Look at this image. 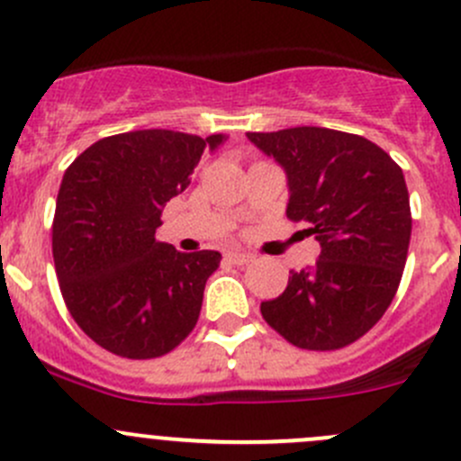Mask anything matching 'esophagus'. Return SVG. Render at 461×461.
Wrapping results in <instances>:
<instances>
[{
  "label": "esophagus",
  "instance_id": "34e87169",
  "mask_svg": "<svg viewBox=\"0 0 461 461\" xmlns=\"http://www.w3.org/2000/svg\"><path fill=\"white\" fill-rule=\"evenodd\" d=\"M225 258L230 260V263H234V265H248L249 260H252L249 254H240V252H230Z\"/></svg>",
  "mask_w": 461,
  "mask_h": 461
}]
</instances>
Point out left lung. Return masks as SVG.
Masks as SVG:
<instances>
[{"label":"left lung","instance_id":"left-lung-1","mask_svg":"<svg viewBox=\"0 0 461 461\" xmlns=\"http://www.w3.org/2000/svg\"><path fill=\"white\" fill-rule=\"evenodd\" d=\"M285 169L287 218L305 221L317 263L292 272L260 314L303 350H339L364 337L397 294L411 243L403 171L375 142L323 127L248 133Z\"/></svg>","mask_w":461,"mask_h":461}]
</instances>
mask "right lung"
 <instances>
[{
  "label": "right lung",
  "mask_w": 461,
  "mask_h": 461,
  "mask_svg": "<svg viewBox=\"0 0 461 461\" xmlns=\"http://www.w3.org/2000/svg\"><path fill=\"white\" fill-rule=\"evenodd\" d=\"M225 136L144 129L102 138L64 171L53 260L64 303L104 350L156 359L196 328L212 249L185 254L156 240L165 204L189 187L204 149Z\"/></svg>",
  "instance_id": "obj_1"
}]
</instances>
